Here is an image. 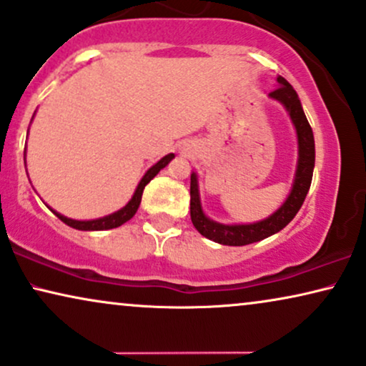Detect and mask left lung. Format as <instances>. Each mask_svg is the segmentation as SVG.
Returning a JSON list of instances; mask_svg holds the SVG:
<instances>
[{
    "instance_id": "8db88e82",
    "label": "left lung",
    "mask_w": 366,
    "mask_h": 366,
    "mask_svg": "<svg viewBox=\"0 0 366 366\" xmlns=\"http://www.w3.org/2000/svg\"><path fill=\"white\" fill-rule=\"evenodd\" d=\"M269 97L279 101L286 107L292 124L296 127L299 158L292 189L281 208L270 217L264 218V220L247 225H225L210 220L203 213L200 193H198V178L197 173H192V183H189V215H192V222L194 229L200 232L203 237L217 242V244L247 245L277 234L296 217L299 208L305 203L307 192H310L312 169H315V136H312V129L306 119V114L302 111L301 101H299L292 85L281 75L277 77V87L269 94Z\"/></svg>"
}]
</instances>
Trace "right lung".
<instances>
[{"instance_id": "right-lung-1", "label": "right lung", "mask_w": 366, "mask_h": 366, "mask_svg": "<svg viewBox=\"0 0 366 366\" xmlns=\"http://www.w3.org/2000/svg\"><path fill=\"white\" fill-rule=\"evenodd\" d=\"M173 158H174L173 153L166 154L164 158H161L154 166H151L148 172H146L144 177H142L139 184H137L136 192H134V194H132L129 203H127L124 208H121V210L111 213V215L96 218V220H72V218L60 215L59 212H55V210H51V212H54L55 215L59 217L61 222H64V224H67L69 227H72V229H77V230H109V229H116V227H121L122 224H126L127 220H131V218L134 217L137 208H139L141 197H142V192H144L146 184H148L151 179H153L156 174H158L161 169H163L164 166L168 164Z\"/></svg>"}]
</instances>
